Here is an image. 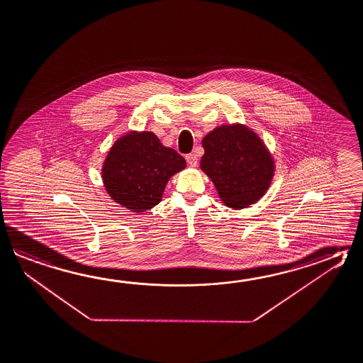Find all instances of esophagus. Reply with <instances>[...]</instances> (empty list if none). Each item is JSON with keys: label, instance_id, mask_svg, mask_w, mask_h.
I'll use <instances>...</instances> for the list:
<instances>
[{"label": "esophagus", "instance_id": "1", "mask_svg": "<svg viewBox=\"0 0 363 363\" xmlns=\"http://www.w3.org/2000/svg\"><path fill=\"white\" fill-rule=\"evenodd\" d=\"M186 162L191 167H196L198 165V157L195 154H189V155H186Z\"/></svg>", "mask_w": 363, "mask_h": 363}]
</instances>
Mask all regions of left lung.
<instances>
[{
  "label": "left lung",
  "mask_w": 363,
  "mask_h": 363,
  "mask_svg": "<svg viewBox=\"0 0 363 363\" xmlns=\"http://www.w3.org/2000/svg\"><path fill=\"white\" fill-rule=\"evenodd\" d=\"M200 168L226 207L243 209L267 193L274 160L257 134L242 124L217 126L203 138Z\"/></svg>",
  "instance_id": "8db88e82"
}]
</instances>
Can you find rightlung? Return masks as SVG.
I'll list each match as a JSON object with an SVG mask.
<instances>
[{
	"instance_id": "obj_1",
	"label": "right lung",
	"mask_w": 363,
	"mask_h": 363,
	"mask_svg": "<svg viewBox=\"0 0 363 363\" xmlns=\"http://www.w3.org/2000/svg\"><path fill=\"white\" fill-rule=\"evenodd\" d=\"M185 168V159L152 132H129L106 156L102 179L112 199L141 213L160 203L169 178Z\"/></svg>"
}]
</instances>
